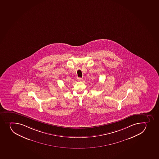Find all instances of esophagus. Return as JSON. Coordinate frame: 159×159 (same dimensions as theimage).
<instances>
[{
  "label": "esophagus",
  "mask_w": 159,
  "mask_h": 159,
  "mask_svg": "<svg viewBox=\"0 0 159 159\" xmlns=\"http://www.w3.org/2000/svg\"><path fill=\"white\" fill-rule=\"evenodd\" d=\"M77 80L78 81H82V78H78Z\"/></svg>",
  "instance_id": "1"
}]
</instances>
